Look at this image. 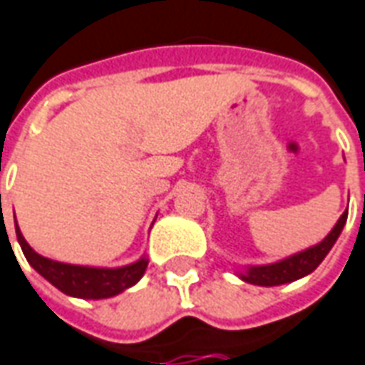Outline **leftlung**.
<instances>
[{"label":"left lung","mask_w":365,"mask_h":365,"mask_svg":"<svg viewBox=\"0 0 365 365\" xmlns=\"http://www.w3.org/2000/svg\"><path fill=\"white\" fill-rule=\"evenodd\" d=\"M346 219H348V209L342 213V217L338 219V223L334 225V229L328 235L314 247H310L307 251H300V253L292 255L289 259H282L279 262H272V264H261V267H249L247 271L241 272L239 277L245 282H251V284H259V287H279V284H287L292 280L302 279L310 272L314 271L320 262L324 261V257L330 253V249L336 243V239L342 233L344 225H346Z\"/></svg>","instance_id":"8db88e82"}]
</instances>
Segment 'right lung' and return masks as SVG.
I'll return each instance as SVG.
<instances>
[{
    "label": "right lung",
    "instance_id": "obj_1",
    "mask_svg": "<svg viewBox=\"0 0 365 365\" xmlns=\"http://www.w3.org/2000/svg\"><path fill=\"white\" fill-rule=\"evenodd\" d=\"M15 233L17 241L21 245V251L27 262L43 279H47L57 287L61 292L76 298H110L120 294L130 287H134L146 272L148 259L142 257L140 261L118 267V269H98V267H81V264H67V262L51 261L47 257L35 253L29 243L21 235L17 221H15Z\"/></svg>",
    "mask_w": 365,
    "mask_h": 365
}]
</instances>
